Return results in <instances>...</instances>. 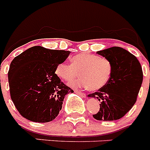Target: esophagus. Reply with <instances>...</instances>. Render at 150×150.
<instances>
[{"label":"esophagus","instance_id":"esophagus-1","mask_svg":"<svg viewBox=\"0 0 150 150\" xmlns=\"http://www.w3.org/2000/svg\"><path fill=\"white\" fill-rule=\"evenodd\" d=\"M75 91V92H76V93L79 94V95H80V96L83 97V98H85V97H86V94L83 93V92H81V91H78V90H75V91Z\"/></svg>","mask_w":150,"mask_h":150}]
</instances>
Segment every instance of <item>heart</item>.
<instances>
[{"label":"heart","mask_w":150,"mask_h":150,"mask_svg":"<svg viewBox=\"0 0 150 150\" xmlns=\"http://www.w3.org/2000/svg\"><path fill=\"white\" fill-rule=\"evenodd\" d=\"M112 67L109 59L89 53H79L71 59V64L62 62L55 74L64 81L70 82L79 75L82 77L69 83L72 87L88 88L96 91L104 87L110 79Z\"/></svg>","instance_id":"heart-1"}]
</instances>
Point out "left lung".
Here are the masks:
<instances>
[{
  "instance_id": "left-lung-1",
  "label": "left lung",
  "mask_w": 150,
  "mask_h": 150,
  "mask_svg": "<svg viewBox=\"0 0 150 150\" xmlns=\"http://www.w3.org/2000/svg\"><path fill=\"white\" fill-rule=\"evenodd\" d=\"M97 54L110 61L112 71L105 86L88 95L100 103V110L93 117L101 121L120 120L137 100L143 82L142 67L133 54L121 47L113 46Z\"/></svg>"
}]
</instances>
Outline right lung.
I'll return each mask as SVG.
<instances>
[{"mask_svg": "<svg viewBox=\"0 0 150 150\" xmlns=\"http://www.w3.org/2000/svg\"><path fill=\"white\" fill-rule=\"evenodd\" d=\"M70 51L33 46L16 56L8 72L11 99L24 118L35 122L55 120L64 96L74 92L55 74Z\"/></svg>", "mask_w": 150, "mask_h": 150, "instance_id": "add662e5", "label": "right lung"}]
</instances>
